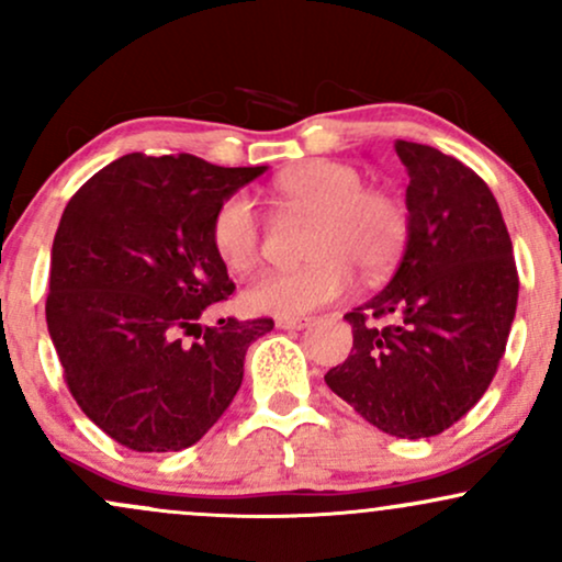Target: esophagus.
Segmentation results:
<instances>
[{"label": "esophagus", "mask_w": 562, "mask_h": 562, "mask_svg": "<svg viewBox=\"0 0 562 562\" xmlns=\"http://www.w3.org/2000/svg\"><path fill=\"white\" fill-rule=\"evenodd\" d=\"M312 322V317H277V327H280V330H303V327H308Z\"/></svg>", "instance_id": "obj_1"}]
</instances>
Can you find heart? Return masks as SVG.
<instances>
[{"mask_svg":"<svg viewBox=\"0 0 562 562\" xmlns=\"http://www.w3.org/2000/svg\"><path fill=\"white\" fill-rule=\"evenodd\" d=\"M274 192L288 205L317 216L299 269H280L254 280L243 306L256 314L301 317L344 299L359 269L364 280L389 274L409 240V211L396 192L367 187L364 173L340 160H312L277 177ZM218 261L245 274L261 259V222L243 192L224 198L211 218Z\"/></svg>","mask_w":562,"mask_h":562,"instance_id":"heart-1","label":"heart"}]
</instances>
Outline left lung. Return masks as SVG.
I'll use <instances>...</instances> for the list:
<instances>
[{"label":"left lung","mask_w":562,"mask_h":562,"mask_svg":"<svg viewBox=\"0 0 562 562\" xmlns=\"http://www.w3.org/2000/svg\"><path fill=\"white\" fill-rule=\"evenodd\" d=\"M393 147L409 173V240L389 285L344 317L353 348L325 383L383 434L428 438L468 415L494 380L518 269L479 173L430 145Z\"/></svg>","instance_id":"obj_1"}]
</instances>
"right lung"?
Listing matches in <instances>:
<instances>
[{"instance_id": "add662e5", "label": "right lung", "mask_w": 562, "mask_h": 562, "mask_svg": "<svg viewBox=\"0 0 562 562\" xmlns=\"http://www.w3.org/2000/svg\"><path fill=\"white\" fill-rule=\"evenodd\" d=\"M263 171L128 153L68 200L53 243L49 338L76 404L121 447L200 441L240 389L248 346L274 327L269 317L198 325L235 293L211 218Z\"/></svg>"}]
</instances>
